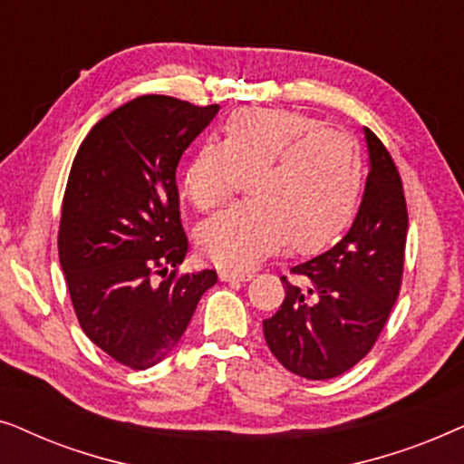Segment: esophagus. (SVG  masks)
<instances>
[{
	"mask_svg": "<svg viewBox=\"0 0 464 464\" xmlns=\"http://www.w3.org/2000/svg\"><path fill=\"white\" fill-rule=\"evenodd\" d=\"M219 278L221 281H251L253 272H249V270H221Z\"/></svg>",
	"mask_w": 464,
	"mask_h": 464,
	"instance_id": "obj_1",
	"label": "esophagus"
}]
</instances>
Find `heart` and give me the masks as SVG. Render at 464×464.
I'll list each match as a JSON object with an SVG mask.
<instances>
[{
	"instance_id": "heart-1",
	"label": "heart",
	"mask_w": 464,
	"mask_h": 464,
	"mask_svg": "<svg viewBox=\"0 0 464 464\" xmlns=\"http://www.w3.org/2000/svg\"><path fill=\"white\" fill-rule=\"evenodd\" d=\"M249 176L251 202L198 230L200 251L226 268H253L283 249L308 253L338 237L361 189V156L344 132L289 110L245 107L226 120L219 143L202 141L179 170V189L198 211L224 205Z\"/></svg>"
}]
</instances>
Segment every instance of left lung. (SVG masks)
<instances>
[{
    "label": "left lung",
    "mask_w": 464,
    "mask_h": 464,
    "mask_svg": "<svg viewBox=\"0 0 464 464\" xmlns=\"http://www.w3.org/2000/svg\"><path fill=\"white\" fill-rule=\"evenodd\" d=\"M370 154L363 198L346 237L281 276L285 300L264 338L285 370L329 380L357 365L378 340L403 275L408 208L401 177L382 141L363 126Z\"/></svg>",
    "instance_id": "obj_1"
}]
</instances>
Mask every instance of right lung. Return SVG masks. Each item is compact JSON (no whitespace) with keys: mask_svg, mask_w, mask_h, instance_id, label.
I'll return each mask as SVG.
<instances>
[{"mask_svg":"<svg viewBox=\"0 0 464 464\" xmlns=\"http://www.w3.org/2000/svg\"><path fill=\"white\" fill-rule=\"evenodd\" d=\"M218 111L164 94L137 97L92 126L72 164L61 268L80 327L130 370L169 357L218 283L215 270L170 272L188 253L177 164Z\"/></svg>","mask_w":464,"mask_h":464,"instance_id":"right-lung-1","label":"right lung"}]
</instances>
